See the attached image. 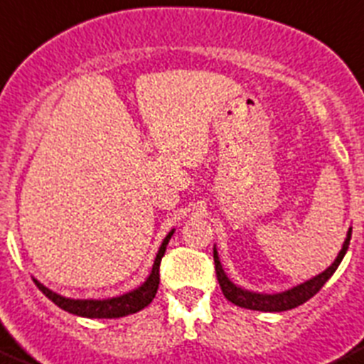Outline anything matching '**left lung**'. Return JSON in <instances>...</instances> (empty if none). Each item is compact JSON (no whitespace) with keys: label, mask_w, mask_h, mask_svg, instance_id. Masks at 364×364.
Segmentation results:
<instances>
[{"label":"left lung","mask_w":364,"mask_h":364,"mask_svg":"<svg viewBox=\"0 0 364 364\" xmlns=\"http://www.w3.org/2000/svg\"><path fill=\"white\" fill-rule=\"evenodd\" d=\"M352 230H348V235H346L345 244H343L341 251H339L338 259L334 260L328 269H325L323 273H320L318 277H314L312 280H307L305 284L296 285L293 289L285 291V293L280 294H257L250 293V291H242L240 287L233 285L232 282L228 280V277L224 274L223 266L219 262V257H217V251L213 250V262H215V273L217 280H219L220 291H223L224 298L232 304L239 305V307L251 309V311H264V312H282V311H289V309L298 307V305L305 304L307 300H311L318 291L325 285V282L334 274V271L338 269V266L341 264L343 257H345L346 250H348V244H350Z\"/></svg>","instance_id":"obj_1"}]
</instances>
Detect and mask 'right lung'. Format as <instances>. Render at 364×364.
<instances>
[{
	"instance_id": "add662e5",
	"label": "right lung",
	"mask_w": 364,
	"mask_h": 364,
	"mask_svg": "<svg viewBox=\"0 0 364 364\" xmlns=\"http://www.w3.org/2000/svg\"><path fill=\"white\" fill-rule=\"evenodd\" d=\"M171 232L163 240L161 247H159L158 255H156L154 266H152L151 274H149L147 282H145L141 287L131 291V293L124 294V296L109 298V300H71V298H64L60 294L53 293L48 287H44L43 284H39L37 280L36 285L39 287V291H43V294L46 298L53 301L57 307L64 309V311L71 312V314L84 316V318H122V316L132 314V312H138L141 309L147 307L152 301V298L158 293V285H159V264H161L163 255H165L166 244L172 237Z\"/></svg>"
}]
</instances>
